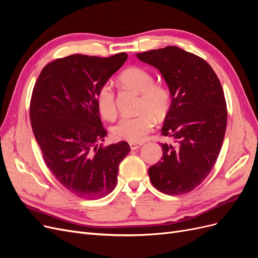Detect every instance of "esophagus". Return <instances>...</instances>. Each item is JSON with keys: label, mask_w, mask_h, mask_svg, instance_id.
Instances as JSON below:
<instances>
[{"label": "esophagus", "mask_w": 258, "mask_h": 258, "mask_svg": "<svg viewBox=\"0 0 258 258\" xmlns=\"http://www.w3.org/2000/svg\"><path fill=\"white\" fill-rule=\"evenodd\" d=\"M129 145H130L131 150H137V148L141 147L143 145V143L142 142H131Z\"/></svg>", "instance_id": "obj_1"}]
</instances>
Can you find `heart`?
I'll return each instance as SVG.
<instances>
[{"mask_svg": "<svg viewBox=\"0 0 258 258\" xmlns=\"http://www.w3.org/2000/svg\"><path fill=\"white\" fill-rule=\"evenodd\" d=\"M119 81L126 87L141 93L139 108L142 113L137 116H123L112 128L113 136L129 142H141L155 124L156 118H163L171 105L170 91L161 85L155 84L153 75L141 68H130L120 74ZM97 106L105 119L116 115L115 95L112 86L106 83L97 93Z\"/></svg>", "mask_w": 258, "mask_h": 258, "instance_id": "obj_1", "label": "heart"}]
</instances>
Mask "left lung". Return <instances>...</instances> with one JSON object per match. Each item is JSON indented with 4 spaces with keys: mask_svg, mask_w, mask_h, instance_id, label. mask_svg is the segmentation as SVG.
<instances>
[{
    "mask_svg": "<svg viewBox=\"0 0 258 258\" xmlns=\"http://www.w3.org/2000/svg\"><path fill=\"white\" fill-rule=\"evenodd\" d=\"M136 56L156 68L167 83L171 105L161 135L162 157L148 169L151 182L170 196L191 191L209 175L221 152L227 107L218 77L209 63L176 46Z\"/></svg>",
    "mask_w": 258,
    "mask_h": 258,
    "instance_id": "left-lung-1",
    "label": "left lung"
}]
</instances>
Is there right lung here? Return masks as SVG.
<instances>
[{"label":"right lung","mask_w":258,"mask_h":258,"mask_svg":"<svg viewBox=\"0 0 258 258\" xmlns=\"http://www.w3.org/2000/svg\"><path fill=\"white\" fill-rule=\"evenodd\" d=\"M128 54L108 58L71 54L42 70L30 104V118L43 158L59 183L84 199L113 191L127 142L104 146L106 131L97 106L101 86L121 68Z\"/></svg>","instance_id":"add662e5"}]
</instances>
